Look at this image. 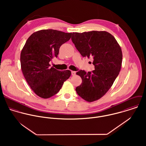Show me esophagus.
Wrapping results in <instances>:
<instances>
[{
    "label": "esophagus",
    "instance_id": "1",
    "mask_svg": "<svg viewBox=\"0 0 146 146\" xmlns=\"http://www.w3.org/2000/svg\"><path fill=\"white\" fill-rule=\"evenodd\" d=\"M71 75H72V76H74V75H76V71H71Z\"/></svg>",
    "mask_w": 146,
    "mask_h": 146
}]
</instances>
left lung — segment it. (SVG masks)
Returning <instances> with one entry per match:
<instances>
[{"label": "left lung", "instance_id": "left-lung-1", "mask_svg": "<svg viewBox=\"0 0 146 146\" xmlns=\"http://www.w3.org/2000/svg\"><path fill=\"white\" fill-rule=\"evenodd\" d=\"M72 42L83 57L91 58L95 70L76 74L82 83L76 88L78 94L91 102L103 97L119 74L123 54L115 38L106 31L73 33Z\"/></svg>", "mask_w": 146, "mask_h": 146}]
</instances>
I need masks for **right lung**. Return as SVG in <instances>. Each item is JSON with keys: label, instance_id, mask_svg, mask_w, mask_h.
<instances>
[{"label": "right lung", "instance_id": "right-lung-1", "mask_svg": "<svg viewBox=\"0 0 146 146\" xmlns=\"http://www.w3.org/2000/svg\"><path fill=\"white\" fill-rule=\"evenodd\" d=\"M71 35L56 30H42L33 33L26 42L21 51V69L27 83L39 97L53 96L70 78V70H57L49 62L57 57L60 48Z\"/></svg>", "mask_w": 146, "mask_h": 146}]
</instances>
